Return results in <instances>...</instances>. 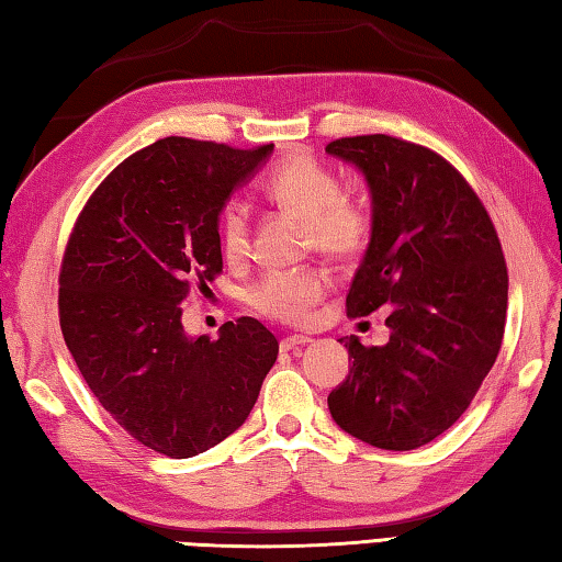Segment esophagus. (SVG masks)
<instances>
[{"label": "esophagus", "instance_id": "obj_1", "mask_svg": "<svg viewBox=\"0 0 562 562\" xmlns=\"http://www.w3.org/2000/svg\"><path fill=\"white\" fill-rule=\"evenodd\" d=\"M311 337H303V335H289L281 340V352H291V349H299L303 345H308Z\"/></svg>", "mask_w": 562, "mask_h": 562}]
</instances>
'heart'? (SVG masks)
Listing matches in <instances>:
<instances>
[{"mask_svg":"<svg viewBox=\"0 0 562 562\" xmlns=\"http://www.w3.org/2000/svg\"><path fill=\"white\" fill-rule=\"evenodd\" d=\"M267 195L285 213L305 222V247L333 261H355L372 239L374 217L362 200L342 195V181L311 156L283 161L269 176ZM220 249L227 261L251 251V217L245 203L229 200L217 217ZM327 277L317 269L263 277L249 293L251 308L271 321L301 325L323 301Z\"/></svg>","mask_w":562,"mask_h":562,"instance_id":"b5f03b06","label":"heart"}]
</instances>
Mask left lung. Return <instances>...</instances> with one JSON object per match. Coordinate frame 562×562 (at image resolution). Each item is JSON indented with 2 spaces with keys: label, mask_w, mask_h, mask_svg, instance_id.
Segmentation results:
<instances>
[{
  "label": "left lung",
  "mask_w": 562,
  "mask_h": 562,
  "mask_svg": "<svg viewBox=\"0 0 562 562\" xmlns=\"http://www.w3.org/2000/svg\"><path fill=\"white\" fill-rule=\"evenodd\" d=\"M327 154L355 164L374 229L347 315L389 308V342L342 337L352 367L330 391L333 420L381 450H416L458 420L499 355L509 273L482 200L446 158L396 136H345Z\"/></svg>",
  "instance_id": "1"
}]
</instances>
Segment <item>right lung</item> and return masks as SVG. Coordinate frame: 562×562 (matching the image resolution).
Wrapping results in <instances>:
<instances>
[{"label":"right lung","mask_w":562,"mask_h":562,"mask_svg":"<svg viewBox=\"0 0 562 562\" xmlns=\"http://www.w3.org/2000/svg\"><path fill=\"white\" fill-rule=\"evenodd\" d=\"M273 144L166 136L104 178L60 263V330L102 408L142 446L183 460L232 436L279 340L254 317L190 337L181 303L222 271L217 217Z\"/></svg>","instance_id":"1"}]
</instances>
